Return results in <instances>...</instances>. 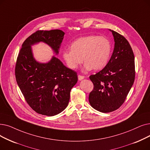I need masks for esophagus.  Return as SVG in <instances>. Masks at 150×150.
<instances>
[{"mask_svg":"<svg viewBox=\"0 0 150 150\" xmlns=\"http://www.w3.org/2000/svg\"><path fill=\"white\" fill-rule=\"evenodd\" d=\"M78 78H79V80H82L84 79V77L83 76H81V75H79V76H78Z\"/></svg>","mask_w":150,"mask_h":150,"instance_id":"obj_1","label":"esophagus"}]
</instances>
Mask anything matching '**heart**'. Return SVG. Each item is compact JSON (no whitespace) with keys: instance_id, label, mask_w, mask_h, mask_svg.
I'll return each mask as SVG.
<instances>
[{"instance_id":"obj_1","label":"heart","mask_w":150,"mask_h":150,"mask_svg":"<svg viewBox=\"0 0 150 150\" xmlns=\"http://www.w3.org/2000/svg\"><path fill=\"white\" fill-rule=\"evenodd\" d=\"M71 50L62 52V58L70 69H76L84 62V71L100 70L108 64L112 53V44L103 36L91 35L78 38L71 45Z\"/></svg>"}]
</instances>
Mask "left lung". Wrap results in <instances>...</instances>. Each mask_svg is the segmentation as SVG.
I'll return each mask as SVG.
<instances>
[{"label":"left lung","instance_id":"left-lung-1","mask_svg":"<svg viewBox=\"0 0 150 150\" xmlns=\"http://www.w3.org/2000/svg\"><path fill=\"white\" fill-rule=\"evenodd\" d=\"M114 50L107 66L89 76L94 89L89 96L90 105L97 111L109 113L119 108L125 102L135 79L134 55L131 45L114 30Z\"/></svg>","mask_w":150,"mask_h":150}]
</instances>
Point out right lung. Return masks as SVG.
I'll use <instances>...</instances> for the list:
<instances>
[{"mask_svg": "<svg viewBox=\"0 0 150 150\" xmlns=\"http://www.w3.org/2000/svg\"><path fill=\"white\" fill-rule=\"evenodd\" d=\"M64 35L59 29L37 31L24 42L17 59L18 85L29 106L43 115L54 116L66 109L78 76L54 56L47 62L37 61L32 46L45 43L58 55Z\"/></svg>", "mask_w": 150, "mask_h": 150, "instance_id": "right-lung-1", "label": "right lung"}]
</instances>
